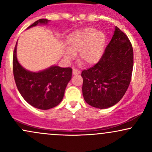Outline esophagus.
I'll return each mask as SVG.
<instances>
[{"label": "esophagus", "mask_w": 152, "mask_h": 152, "mask_svg": "<svg viewBox=\"0 0 152 152\" xmlns=\"http://www.w3.org/2000/svg\"><path fill=\"white\" fill-rule=\"evenodd\" d=\"M80 74H81V71L79 70H78V69H73V74L74 75H78Z\"/></svg>", "instance_id": "obj_1"}]
</instances>
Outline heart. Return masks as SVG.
I'll return each instance as SVG.
<instances>
[{
    "label": "heart",
    "mask_w": 152,
    "mask_h": 152,
    "mask_svg": "<svg viewBox=\"0 0 152 152\" xmlns=\"http://www.w3.org/2000/svg\"><path fill=\"white\" fill-rule=\"evenodd\" d=\"M106 41L105 34L94 28L75 31L68 36V50L64 54L65 58L71 60L78 53L81 61L88 65L96 64L104 53Z\"/></svg>",
    "instance_id": "1"
}]
</instances>
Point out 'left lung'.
<instances>
[{
    "label": "left lung",
    "instance_id": "obj_1",
    "mask_svg": "<svg viewBox=\"0 0 152 152\" xmlns=\"http://www.w3.org/2000/svg\"><path fill=\"white\" fill-rule=\"evenodd\" d=\"M133 66L132 43L116 26L102 58L93 67L82 71L85 102L98 109H107L117 104L129 86Z\"/></svg>",
    "mask_w": 152,
    "mask_h": 152
}]
</instances>
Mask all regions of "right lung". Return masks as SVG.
I'll list each match as a JSON object with an SVG mask.
<instances>
[{
    "label": "right lung",
    "instance_id": "obj_1",
    "mask_svg": "<svg viewBox=\"0 0 152 152\" xmlns=\"http://www.w3.org/2000/svg\"><path fill=\"white\" fill-rule=\"evenodd\" d=\"M48 21L47 19H39L27 29L38 24L46 25ZM16 50L17 43L13 51V70L15 84L23 98L36 109L47 110L58 106L71 78V68L52 66L45 70L32 72L19 64Z\"/></svg>",
    "mask_w": 152,
    "mask_h": 152
}]
</instances>
